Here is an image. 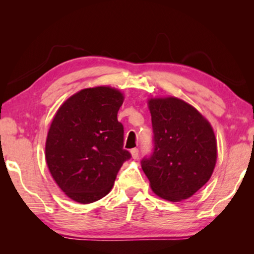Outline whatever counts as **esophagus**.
Instances as JSON below:
<instances>
[{"label":"esophagus","mask_w":254,"mask_h":254,"mask_svg":"<svg viewBox=\"0 0 254 254\" xmlns=\"http://www.w3.org/2000/svg\"><path fill=\"white\" fill-rule=\"evenodd\" d=\"M131 154H132V158L133 159H136L137 157H139V149H136V148L132 149L131 150Z\"/></svg>","instance_id":"esophagus-1"}]
</instances>
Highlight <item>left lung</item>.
<instances>
[{
    "mask_svg": "<svg viewBox=\"0 0 254 254\" xmlns=\"http://www.w3.org/2000/svg\"><path fill=\"white\" fill-rule=\"evenodd\" d=\"M153 150L141 160L152 190L170 201L187 199L208 182L217 158L212 127L176 97L149 101Z\"/></svg>",
    "mask_w": 254,
    "mask_h": 254,
    "instance_id": "obj_1",
    "label": "left lung"
}]
</instances>
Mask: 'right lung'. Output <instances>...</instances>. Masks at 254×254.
Listing matches in <instances>:
<instances>
[{
    "label": "right lung",
    "instance_id": "1",
    "mask_svg": "<svg viewBox=\"0 0 254 254\" xmlns=\"http://www.w3.org/2000/svg\"><path fill=\"white\" fill-rule=\"evenodd\" d=\"M118 89L98 86L74 94L59 107L46 141V161L60 189L89 204L109 194L131 153L123 149Z\"/></svg>",
    "mask_w": 254,
    "mask_h": 254
}]
</instances>
